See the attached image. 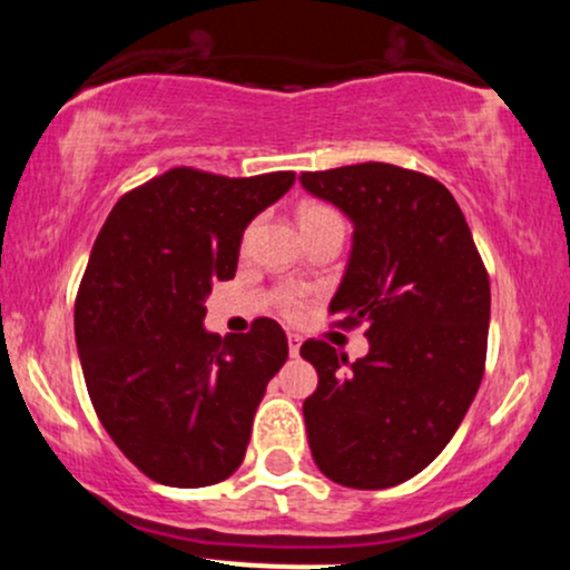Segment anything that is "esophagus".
Here are the masks:
<instances>
[{
    "mask_svg": "<svg viewBox=\"0 0 570 570\" xmlns=\"http://www.w3.org/2000/svg\"><path fill=\"white\" fill-rule=\"evenodd\" d=\"M299 345H303V337L294 335V332H289V353H292V356H297Z\"/></svg>",
    "mask_w": 570,
    "mask_h": 570,
    "instance_id": "34e87169",
    "label": "esophagus"
}]
</instances>
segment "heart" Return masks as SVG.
Here are the masks:
<instances>
[{"mask_svg":"<svg viewBox=\"0 0 570 570\" xmlns=\"http://www.w3.org/2000/svg\"><path fill=\"white\" fill-rule=\"evenodd\" d=\"M326 222H343V219H340V214L332 206H326V203L307 200V203H303V206H299V225H303V230L326 225ZM278 303H281V311L294 316V313H299V307H303L305 299H303V292L286 289V292H281Z\"/></svg>","mask_w":570,"mask_h":570,"instance_id":"heart-1","label":"heart"}]
</instances>
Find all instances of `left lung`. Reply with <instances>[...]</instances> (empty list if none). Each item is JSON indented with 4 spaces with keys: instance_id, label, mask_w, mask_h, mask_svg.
Wrapping results in <instances>:
<instances>
[{
    "instance_id": "left-lung-1",
    "label": "left lung",
    "mask_w": 570,
    "mask_h": 570,
    "mask_svg": "<svg viewBox=\"0 0 570 570\" xmlns=\"http://www.w3.org/2000/svg\"><path fill=\"white\" fill-rule=\"evenodd\" d=\"M316 198L353 222L337 326L367 324L370 353L348 364L324 340H305L318 372L305 399L311 453L322 474L356 490L394 488L453 440L482 383L490 281L472 230L434 176L391 163L303 171Z\"/></svg>"
}]
</instances>
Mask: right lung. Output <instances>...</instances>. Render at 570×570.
I'll return each mask as SVG.
<instances>
[{
  "label": "right lung",
  "mask_w": 570,
  "mask_h": 570,
  "mask_svg": "<svg viewBox=\"0 0 570 570\" xmlns=\"http://www.w3.org/2000/svg\"><path fill=\"white\" fill-rule=\"evenodd\" d=\"M294 171L230 176L176 166L122 195L98 233L75 299L94 410L139 472L206 488L244 463L267 383L289 356L284 330H203L214 281H230L246 225Z\"/></svg>",
  "instance_id": "right-lung-1"
}]
</instances>
